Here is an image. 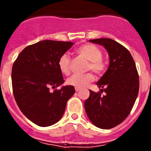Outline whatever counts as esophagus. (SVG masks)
Here are the masks:
<instances>
[{"label":"esophagus","instance_id":"esophagus-1","mask_svg":"<svg viewBox=\"0 0 151 151\" xmlns=\"http://www.w3.org/2000/svg\"><path fill=\"white\" fill-rule=\"evenodd\" d=\"M80 90H81V89H79V88L75 87V91H80Z\"/></svg>","mask_w":151,"mask_h":151}]
</instances>
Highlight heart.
Returning <instances> with one entry per match:
<instances>
[{
  "label": "heart",
  "instance_id": "obj_1",
  "mask_svg": "<svg viewBox=\"0 0 151 151\" xmlns=\"http://www.w3.org/2000/svg\"><path fill=\"white\" fill-rule=\"evenodd\" d=\"M77 54L86 60L89 64L86 66V70H92L97 75L104 73L106 69V63L102 59V51L100 48L92 44H84L77 48ZM71 59L67 53L63 54L60 57L58 60V67L60 72L65 75L70 74ZM94 80V76L89 72L84 74H74L67 79V83L74 87H85Z\"/></svg>",
  "mask_w": 151,
  "mask_h": 151
}]
</instances>
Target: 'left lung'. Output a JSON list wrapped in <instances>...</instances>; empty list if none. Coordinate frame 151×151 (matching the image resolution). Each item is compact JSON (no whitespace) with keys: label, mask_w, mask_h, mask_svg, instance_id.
<instances>
[{"label":"left lung","mask_w":151,"mask_h":151,"mask_svg":"<svg viewBox=\"0 0 151 151\" xmlns=\"http://www.w3.org/2000/svg\"><path fill=\"white\" fill-rule=\"evenodd\" d=\"M101 45L109 56L108 70L96 83L101 91L89 90L84 109L89 120L96 127L110 129L129 115L139 90V77L136 64L125 47L109 38L89 40ZM104 91L106 94L101 96Z\"/></svg>","instance_id":"obj_1"}]
</instances>
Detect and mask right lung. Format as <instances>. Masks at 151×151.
I'll use <instances>...</instances> for the list:
<instances>
[{
	"label": "right lung",
	"mask_w": 151,
	"mask_h": 151,
	"mask_svg": "<svg viewBox=\"0 0 151 151\" xmlns=\"http://www.w3.org/2000/svg\"><path fill=\"white\" fill-rule=\"evenodd\" d=\"M74 43L42 40L19 54L12 68L14 98L22 113L36 125L50 126L60 120L67 102L75 93L73 86L56 89L64 83L58 60Z\"/></svg>",
	"instance_id": "1"
}]
</instances>
